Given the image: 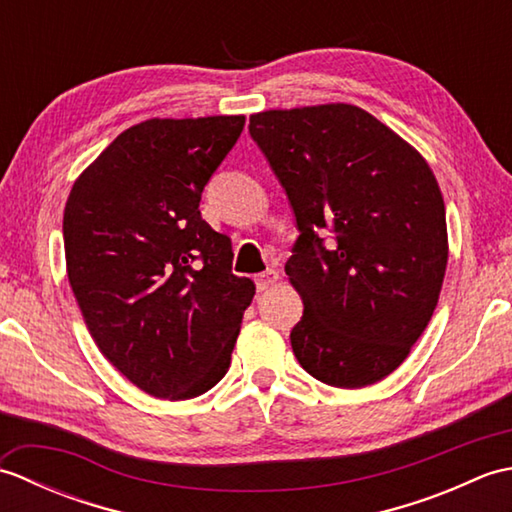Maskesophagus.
<instances>
[{
    "instance_id": "esophagus-1",
    "label": "esophagus",
    "mask_w": 512,
    "mask_h": 512,
    "mask_svg": "<svg viewBox=\"0 0 512 512\" xmlns=\"http://www.w3.org/2000/svg\"><path fill=\"white\" fill-rule=\"evenodd\" d=\"M277 281H279V273L277 270H266V273H262V275H257L255 277V284H257V290L259 292H264V290H270V288H275L277 286Z\"/></svg>"
}]
</instances>
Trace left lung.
I'll return each instance as SVG.
<instances>
[{
	"mask_svg": "<svg viewBox=\"0 0 512 512\" xmlns=\"http://www.w3.org/2000/svg\"><path fill=\"white\" fill-rule=\"evenodd\" d=\"M248 129L297 217L286 275L303 317L292 352L325 385L378 383L427 328L447 270V211L429 162L350 103L259 112Z\"/></svg>",
	"mask_w": 512,
	"mask_h": 512,
	"instance_id": "obj_1",
	"label": "left lung"
}]
</instances>
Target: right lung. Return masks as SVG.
I'll use <instances>...</instances> for the list:
<instances>
[{
  "label": "right lung",
  "instance_id": "add662e5",
  "mask_svg": "<svg viewBox=\"0 0 512 512\" xmlns=\"http://www.w3.org/2000/svg\"><path fill=\"white\" fill-rule=\"evenodd\" d=\"M244 116L149 118L85 169L63 211L65 266L96 347L145 394L187 400L220 383L255 284L202 220L204 184Z\"/></svg>",
  "mask_w": 512,
  "mask_h": 512
}]
</instances>
